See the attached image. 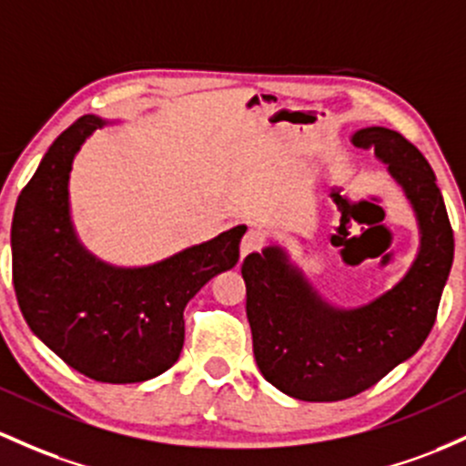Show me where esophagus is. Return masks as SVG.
Returning <instances> with one entry per match:
<instances>
[{
	"label": "esophagus",
	"mask_w": 466,
	"mask_h": 466,
	"mask_svg": "<svg viewBox=\"0 0 466 466\" xmlns=\"http://www.w3.org/2000/svg\"><path fill=\"white\" fill-rule=\"evenodd\" d=\"M263 245H265L263 232H260V229L249 228L248 232H245V237H243V241H241V258L248 257V254H252V252H258V249L263 248Z\"/></svg>",
	"instance_id": "obj_1"
}]
</instances>
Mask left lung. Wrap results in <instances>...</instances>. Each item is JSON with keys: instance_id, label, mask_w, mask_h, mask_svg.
Wrapping results in <instances>:
<instances>
[{"instance_id": "1", "label": "left lung", "mask_w": 466, "mask_h": 466, "mask_svg": "<svg viewBox=\"0 0 466 466\" xmlns=\"http://www.w3.org/2000/svg\"><path fill=\"white\" fill-rule=\"evenodd\" d=\"M354 143L390 163L418 214L422 245L405 279L365 308L334 309L285 263L279 248L248 254L241 268L260 374L308 402L356 396L416 354L436 323L453 263V229L422 152L380 126L358 130Z\"/></svg>"}]
</instances>
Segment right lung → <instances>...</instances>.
Segmentation results:
<instances>
[{
  "label": "right lung",
  "instance_id": "right-lung-1",
  "mask_svg": "<svg viewBox=\"0 0 466 466\" xmlns=\"http://www.w3.org/2000/svg\"><path fill=\"white\" fill-rule=\"evenodd\" d=\"M104 121L86 115L48 147L19 194L10 229L13 285L25 323L66 365L126 385L170 370L183 350V309L212 276L232 269L245 225L147 268H110L76 243L68 177L86 137Z\"/></svg>",
  "mask_w": 466,
  "mask_h": 466
}]
</instances>
